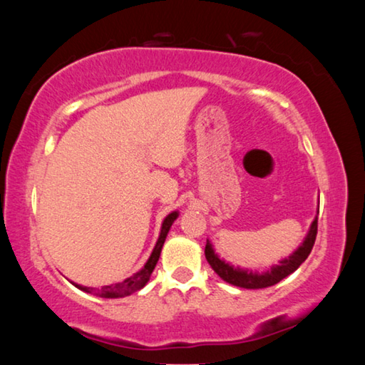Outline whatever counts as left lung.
I'll use <instances>...</instances> for the list:
<instances>
[{"label": "left lung", "mask_w": 365, "mask_h": 365, "mask_svg": "<svg viewBox=\"0 0 365 365\" xmlns=\"http://www.w3.org/2000/svg\"><path fill=\"white\" fill-rule=\"evenodd\" d=\"M316 237H317V215L316 219L312 220L311 228H309L304 242L301 243L299 248L296 250L292 256L282 259L280 264L274 265V267H270V270H265L262 274H259L257 270L252 272L250 269L235 267V265H230L228 262L222 261V259L214 252V248L209 240L206 243L205 255L209 265H211L215 274H217L224 282L240 288L259 289V288H267V287L275 285V283H279L289 274H293V272L306 261L307 256L311 255L312 246L316 243Z\"/></svg>", "instance_id": "1"}]
</instances>
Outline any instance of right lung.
Segmentation results:
<instances>
[{
	"instance_id": "add662e5",
	"label": "right lung",
	"mask_w": 365,
	"mask_h": 365,
	"mask_svg": "<svg viewBox=\"0 0 365 365\" xmlns=\"http://www.w3.org/2000/svg\"><path fill=\"white\" fill-rule=\"evenodd\" d=\"M177 217H178V212L174 211L164 219L163 227H160V233H159L156 246H154V250L151 252L150 259L146 261L145 267L138 270L137 274H133L132 277H128V279H125L120 283H113V285H106L103 288H90V287H82V285H78V283H73V282L72 283L78 289H82V292L91 293L95 296H100V298H123V296H130L132 293L138 292V289L143 288L148 283V280H150L153 270H154V267H156V264L159 261L160 250H163V246H164L165 237H168L170 227H172V224H174V220Z\"/></svg>"
}]
</instances>
